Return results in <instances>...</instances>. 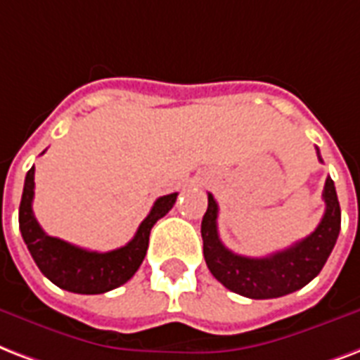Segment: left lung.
I'll return each instance as SVG.
<instances>
[{"instance_id": "8db88e82", "label": "left lung", "mask_w": 360, "mask_h": 360, "mask_svg": "<svg viewBox=\"0 0 360 360\" xmlns=\"http://www.w3.org/2000/svg\"><path fill=\"white\" fill-rule=\"evenodd\" d=\"M323 200L325 215L308 238L296 241L295 245L278 253L262 259H251L232 253L224 247L217 230L219 205L213 194H207V211L202 219V240L205 264L213 278L232 292L255 300L279 298L308 285L323 270L326 259L333 253L342 224L336 186L330 177H326L325 181Z\"/></svg>"}]
</instances>
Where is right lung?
<instances>
[{
    "mask_svg": "<svg viewBox=\"0 0 360 360\" xmlns=\"http://www.w3.org/2000/svg\"><path fill=\"white\" fill-rule=\"evenodd\" d=\"M34 174L35 168L27 172L22 191L18 210L22 238L43 276L51 279L54 285H58L60 289L77 295H101L124 285L143 262L149 247L150 229L174 207L177 200V192L160 196L149 215L143 219V223L139 224L136 236L124 247L98 253L45 234L32 210L35 188Z\"/></svg>",
    "mask_w": 360,
    "mask_h": 360,
    "instance_id": "right-lung-1",
    "label": "right lung"
}]
</instances>
